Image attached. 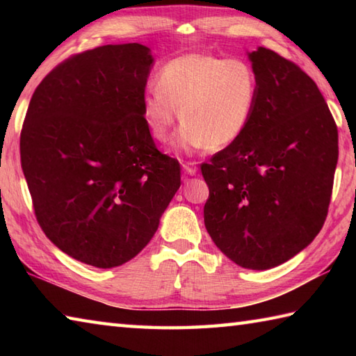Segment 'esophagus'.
Listing matches in <instances>:
<instances>
[{
	"label": "esophagus",
	"mask_w": 356,
	"mask_h": 356,
	"mask_svg": "<svg viewBox=\"0 0 356 356\" xmlns=\"http://www.w3.org/2000/svg\"><path fill=\"white\" fill-rule=\"evenodd\" d=\"M182 168L186 174H190V176H195V174H197V171H199L197 163H195V162H186V163L182 165Z\"/></svg>",
	"instance_id": "esophagus-1"
}]
</instances>
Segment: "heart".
Masks as SVG:
<instances>
[{"label":"heart","instance_id":"1","mask_svg":"<svg viewBox=\"0 0 356 356\" xmlns=\"http://www.w3.org/2000/svg\"><path fill=\"white\" fill-rule=\"evenodd\" d=\"M257 97L259 79L246 61L188 53L159 70L156 90L140 99V118L159 142L168 140L180 118L172 147L182 153L222 149L243 134Z\"/></svg>","mask_w":356,"mask_h":356}]
</instances>
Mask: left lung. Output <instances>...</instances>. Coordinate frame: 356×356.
<instances>
[{
  "mask_svg": "<svg viewBox=\"0 0 356 356\" xmlns=\"http://www.w3.org/2000/svg\"><path fill=\"white\" fill-rule=\"evenodd\" d=\"M259 97L243 134L202 165L207 231L236 264L264 270L292 259L323 228L338 162V130L315 82L269 49L248 51Z\"/></svg>",
  "mask_w": 356,
  "mask_h": 356,
  "instance_id": "1",
  "label": "left lung"
}]
</instances>
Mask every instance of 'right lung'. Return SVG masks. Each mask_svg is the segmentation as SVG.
<instances>
[{
  "label": "right lung",
  "instance_id": "right-lung-1",
  "mask_svg": "<svg viewBox=\"0 0 356 356\" xmlns=\"http://www.w3.org/2000/svg\"><path fill=\"white\" fill-rule=\"evenodd\" d=\"M153 65L147 45H102L53 69L29 104L19 151L38 223L90 266L138 255L180 186L140 118Z\"/></svg>",
  "mask_w": 356,
  "mask_h": 356
}]
</instances>
